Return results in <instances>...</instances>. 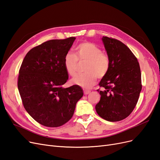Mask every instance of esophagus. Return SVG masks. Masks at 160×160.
Returning a JSON list of instances; mask_svg holds the SVG:
<instances>
[{"mask_svg": "<svg viewBox=\"0 0 160 160\" xmlns=\"http://www.w3.org/2000/svg\"><path fill=\"white\" fill-rule=\"evenodd\" d=\"M83 93H84V95H88V94H89V93H91V91H88V90H84Z\"/></svg>", "mask_w": 160, "mask_h": 160, "instance_id": "obj_1", "label": "esophagus"}]
</instances>
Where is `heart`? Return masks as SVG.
Returning a JSON list of instances; mask_svg holds the SVG:
<instances>
[{"label": "heart", "mask_w": 160, "mask_h": 160, "mask_svg": "<svg viewBox=\"0 0 160 160\" xmlns=\"http://www.w3.org/2000/svg\"><path fill=\"white\" fill-rule=\"evenodd\" d=\"M78 62H85L83 68L85 72L75 77L72 83L85 89L91 88L96 83L97 77L101 79L107 75L110 66L109 56L91 42L80 43L76 48L75 55L70 52L65 55L64 66L70 76L76 75Z\"/></svg>", "instance_id": "heart-1"}]
</instances>
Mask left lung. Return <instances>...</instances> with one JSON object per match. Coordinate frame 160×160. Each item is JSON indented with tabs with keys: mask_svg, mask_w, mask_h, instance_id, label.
Returning <instances> with one entry per match:
<instances>
[{
	"mask_svg": "<svg viewBox=\"0 0 160 160\" xmlns=\"http://www.w3.org/2000/svg\"><path fill=\"white\" fill-rule=\"evenodd\" d=\"M102 41L109 57L107 75L99 84L101 95L96 105L97 113L108 122H119L131 114L141 92L142 75L136 57L124 43L103 37Z\"/></svg>",
	"mask_w": 160,
	"mask_h": 160,
	"instance_id": "1",
	"label": "left lung"
}]
</instances>
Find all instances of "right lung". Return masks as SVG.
<instances>
[{
    "instance_id": "add662e5",
    "label": "right lung",
    "mask_w": 160,
    "mask_h": 160,
    "mask_svg": "<svg viewBox=\"0 0 160 160\" xmlns=\"http://www.w3.org/2000/svg\"><path fill=\"white\" fill-rule=\"evenodd\" d=\"M75 39H53L35 47L19 69L18 89L24 108L44 126L57 128L68 122L83 95L79 85L62 88L69 79L64 57Z\"/></svg>"
}]
</instances>
